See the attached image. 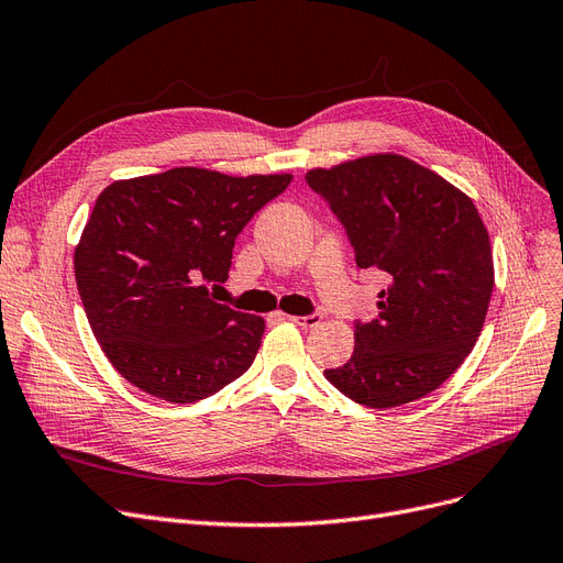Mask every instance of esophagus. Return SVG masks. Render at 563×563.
<instances>
[{
	"instance_id": "esophagus-1",
	"label": "esophagus",
	"mask_w": 563,
	"mask_h": 563,
	"mask_svg": "<svg viewBox=\"0 0 563 563\" xmlns=\"http://www.w3.org/2000/svg\"><path fill=\"white\" fill-rule=\"evenodd\" d=\"M286 319H290V321L302 325V328H317L323 317H321V313L313 311V313H309V317H286Z\"/></svg>"
}]
</instances>
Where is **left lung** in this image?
<instances>
[{"mask_svg": "<svg viewBox=\"0 0 563 563\" xmlns=\"http://www.w3.org/2000/svg\"><path fill=\"white\" fill-rule=\"evenodd\" d=\"M340 219L357 267L386 273L378 317L355 321L346 365L330 384L369 409L437 390L474 349L494 288L485 223L466 194L399 154L305 175Z\"/></svg>", "mask_w": 563, "mask_h": 563, "instance_id": "8db88e82", "label": "left lung"}]
</instances>
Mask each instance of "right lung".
Instances as JSON below:
<instances>
[{"label": "right lung", "instance_id": "add662e5", "mask_svg": "<svg viewBox=\"0 0 563 563\" xmlns=\"http://www.w3.org/2000/svg\"><path fill=\"white\" fill-rule=\"evenodd\" d=\"M290 179L185 166L101 191L76 246V284L129 384L191 404L252 367L265 321L214 302L206 282L229 279L235 238Z\"/></svg>", "mask_w": 563, "mask_h": 563}]
</instances>
